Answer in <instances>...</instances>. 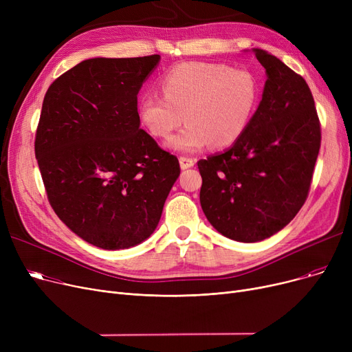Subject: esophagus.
<instances>
[{"label": "esophagus", "instance_id": "34e87169", "mask_svg": "<svg viewBox=\"0 0 352 352\" xmlns=\"http://www.w3.org/2000/svg\"><path fill=\"white\" fill-rule=\"evenodd\" d=\"M195 160L194 158H188V157H179V165H181V170H187L194 166Z\"/></svg>", "mask_w": 352, "mask_h": 352}]
</instances>
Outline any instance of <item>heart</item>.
Returning <instances> with one entry per match:
<instances>
[{
    "mask_svg": "<svg viewBox=\"0 0 352 352\" xmlns=\"http://www.w3.org/2000/svg\"><path fill=\"white\" fill-rule=\"evenodd\" d=\"M164 98L141 97L138 116L154 137H168L182 121L187 125L166 141L178 153H195L211 144L226 148L235 144L252 120L260 100L254 74L226 64L184 63L160 81Z\"/></svg>",
    "mask_w": 352,
    "mask_h": 352,
    "instance_id": "b5f03b06",
    "label": "heart"
}]
</instances>
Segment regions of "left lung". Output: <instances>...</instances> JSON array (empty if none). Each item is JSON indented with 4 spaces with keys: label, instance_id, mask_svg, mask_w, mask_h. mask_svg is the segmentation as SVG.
I'll use <instances>...</instances> for the list:
<instances>
[{
    "label": "left lung",
    "instance_id": "left-lung-1",
    "mask_svg": "<svg viewBox=\"0 0 352 352\" xmlns=\"http://www.w3.org/2000/svg\"><path fill=\"white\" fill-rule=\"evenodd\" d=\"M252 52L267 74L263 100L241 138L198 161L202 211L219 234L239 243L263 241L297 215L321 145L305 80L270 52Z\"/></svg>",
    "mask_w": 352,
    "mask_h": 352
}]
</instances>
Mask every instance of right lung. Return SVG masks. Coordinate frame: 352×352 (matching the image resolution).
Listing matches in <instances>:
<instances>
[{"label":"right lung","instance_id":"add662e5","mask_svg":"<svg viewBox=\"0 0 352 352\" xmlns=\"http://www.w3.org/2000/svg\"><path fill=\"white\" fill-rule=\"evenodd\" d=\"M160 55L89 58L55 80L35 135L47 197L63 223L102 250L150 236L179 162L140 128L137 96Z\"/></svg>","mask_w":352,"mask_h":352}]
</instances>
